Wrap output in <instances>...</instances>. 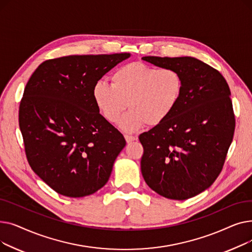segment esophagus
Here are the masks:
<instances>
[{
  "label": "esophagus",
  "instance_id": "obj_1",
  "mask_svg": "<svg viewBox=\"0 0 252 252\" xmlns=\"http://www.w3.org/2000/svg\"><path fill=\"white\" fill-rule=\"evenodd\" d=\"M125 139H126V143H130V142H133V141L137 140V138H136V137H134V136H130V135H125Z\"/></svg>",
  "mask_w": 252,
  "mask_h": 252
}]
</instances>
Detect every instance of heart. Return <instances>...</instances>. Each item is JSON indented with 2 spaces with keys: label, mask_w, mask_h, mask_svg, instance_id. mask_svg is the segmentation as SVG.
<instances>
[{
  "label": "heart",
  "mask_w": 252,
  "mask_h": 252,
  "mask_svg": "<svg viewBox=\"0 0 252 252\" xmlns=\"http://www.w3.org/2000/svg\"><path fill=\"white\" fill-rule=\"evenodd\" d=\"M183 77L174 68H155L141 62L126 64L111 75V85L104 81L93 88V99L106 121L119 122L126 131H134L145 124L155 126L173 113L181 98Z\"/></svg>",
  "instance_id": "heart-1"
}]
</instances>
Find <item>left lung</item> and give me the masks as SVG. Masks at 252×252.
<instances>
[{
    "instance_id": "1",
    "label": "left lung",
    "mask_w": 252,
    "mask_h": 252,
    "mask_svg": "<svg viewBox=\"0 0 252 252\" xmlns=\"http://www.w3.org/2000/svg\"><path fill=\"white\" fill-rule=\"evenodd\" d=\"M142 59L183 77L173 113L139 137L142 175L157 194L188 199L213 185L226 159L235 130L230 88L217 69L193 57Z\"/></svg>"
}]
</instances>
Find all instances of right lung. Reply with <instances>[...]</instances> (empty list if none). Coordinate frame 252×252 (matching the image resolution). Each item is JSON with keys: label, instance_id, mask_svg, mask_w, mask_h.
Segmentation results:
<instances>
[{"label": "right lung", "instance_id": "1", "mask_svg": "<svg viewBox=\"0 0 252 252\" xmlns=\"http://www.w3.org/2000/svg\"><path fill=\"white\" fill-rule=\"evenodd\" d=\"M129 53L72 55L43 62L19 106V127L34 173L57 193L85 197L108 182L126 146L99 113L93 88Z\"/></svg>", "mask_w": 252, "mask_h": 252}]
</instances>
